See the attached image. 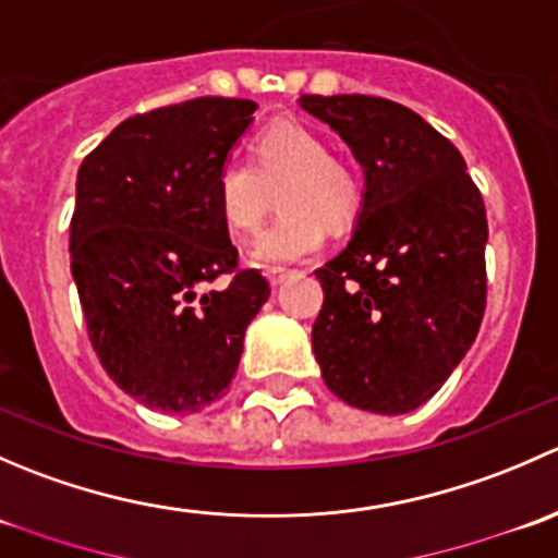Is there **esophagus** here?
Here are the masks:
<instances>
[{
    "mask_svg": "<svg viewBox=\"0 0 558 558\" xmlns=\"http://www.w3.org/2000/svg\"><path fill=\"white\" fill-rule=\"evenodd\" d=\"M289 275H294V269H286V267H269L267 269V280L272 286H280L286 278H289Z\"/></svg>",
    "mask_w": 558,
    "mask_h": 558,
    "instance_id": "esophagus-1",
    "label": "esophagus"
}]
</instances>
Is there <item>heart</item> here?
Returning <instances> with one entry per match:
<instances>
[{"mask_svg": "<svg viewBox=\"0 0 558 558\" xmlns=\"http://www.w3.org/2000/svg\"><path fill=\"white\" fill-rule=\"evenodd\" d=\"M283 207L256 240L251 258L262 267L300 262L324 243V227L342 229L362 210V183L331 156L329 143L300 121H275L253 140V165L227 159L216 172L221 216L234 234L258 232L272 207Z\"/></svg>", "mask_w": 558, "mask_h": 558, "instance_id": "b5f03b06", "label": "heart"}]
</instances>
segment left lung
Returning a JSON list of instances; mask_svg holds the SVG:
<instances>
[{
  "label": "left lung",
  "instance_id": "obj_1",
  "mask_svg": "<svg viewBox=\"0 0 558 558\" xmlns=\"http://www.w3.org/2000/svg\"><path fill=\"white\" fill-rule=\"evenodd\" d=\"M300 105L364 167L351 243L315 269L313 351L342 402L380 415L435 397L486 313V205L456 145L404 105L364 94Z\"/></svg>",
  "mask_w": 558,
  "mask_h": 558
}]
</instances>
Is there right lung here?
<instances>
[{
	"label": "right lung",
	"instance_id": "add662e5",
	"mask_svg": "<svg viewBox=\"0 0 558 558\" xmlns=\"http://www.w3.org/2000/svg\"><path fill=\"white\" fill-rule=\"evenodd\" d=\"M253 110L251 99L199 97L140 112L77 170L70 262L88 340L150 410L199 413L221 399L269 296L258 269H240L216 196Z\"/></svg>",
	"mask_w": 558,
	"mask_h": 558
}]
</instances>
